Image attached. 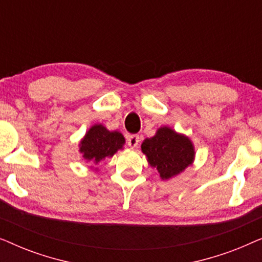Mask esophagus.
<instances>
[{
  "instance_id": "34e87169",
  "label": "esophagus",
  "mask_w": 262,
  "mask_h": 262,
  "mask_svg": "<svg viewBox=\"0 0 262 262\" xmlns=\"http://www.w3.org/2000/svg\"><path fill=\"white\" fill-rule=\"evenodd\" d=\"M139 141H141V138H139L138 135L127 136V145L130 148H136L139 144Z\"/></svg>"
}]
</instances>
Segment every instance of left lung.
Masks as SVG:
<instances>
[{"label":"left lung","mask_w":262,"mask_h":262,"mask_svg":"<svg viewBox=\"0 0 262 262\" xmlns=\"http://www.w3.org/2000/svg\"><path fill=\"white\" fill-rule=\"evenodd\" d=\"M142 151L162 180L180 174L194 160V148L188 137L166 126L159 128L154 137L144 139Z\"/></svg>","instance_id":"left-lung-1"}]
</instances>
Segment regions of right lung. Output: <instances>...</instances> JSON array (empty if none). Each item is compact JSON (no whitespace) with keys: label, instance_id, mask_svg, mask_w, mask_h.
I'll return each mask as SVG.
<instances>
[{"label":"right lung","instance_id":"right-lung-1","mask_svg":"<svg viewBox=\"0 0 262 262\" xmlns=\"http://www.w3.org/2000/svg\"><path fill=\"white\" fill-rule=\"evenodd\" d=\"M125 138L120 132H111L99 124L92 126L85 134L81 141L80 151L83 154L85 160L98 166L102 160L112 157L118 150L123 148Z\"/></svg>","mask_w":262,"mask_h":262}]
</instances>
